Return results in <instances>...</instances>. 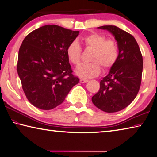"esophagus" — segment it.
Masks as SVG:
<instances>
[{"label": "esophagus", "mask_w": 157, "mask_h": 157, "mask_svg": "<svg viewBox=\"0 0 157 157\" xmlns=\"http://www.w3.org/2000/svg\"><path fill=\"white\" fill-rule=\"evenodd\" d=\"M79 82H80V83H86V82H88V79H79Z\"/></svg>", "instance_id": "esophagus-1"}]
</instances>
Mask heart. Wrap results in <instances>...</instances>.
Returning <instances> with one entry per match:
<instances>
[{
    "label": "heart",
    "instance_id": "obj_1",
    "mask_svg": "<svg viewBox=\"0 0 157 157\" xmlns=\"http://www.w3.org/2000/svg\"><path fill=\"white\" fill-rule=\"evenodd\" d=\"M80 41L88 49H93L90 63L82 64L77 68L75 73L82 78H90L98 75L101 67L108 69L115 64L118 58V47L113 39H106L102 34L93 33L82 37ZM82 48L77 41H73L67 49V55L71 63L78 65L81 61Z\"/></svg>",
    "mask_w": 157,
    "mask_h": 157
}]
</instances>
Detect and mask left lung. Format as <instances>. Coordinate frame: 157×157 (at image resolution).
<instances>
[{
    "label": "left lung",
    "mask_w": 157,
    "mask_h": 157,
    "mask_svg": "<svg viewBox=\"0 0 157 157\" xmlns=\"http://www.w3.org/2000/svg\"><path fill=\"white\" fill-rule=\"evenodd\" d=\"M98 28L108 31L115 37L119 54L108 75L101 80L100 88L93 96L92 101L104 112H118L130 104L137 95L141 82L143 58L131 34L113 25Z\"/></svg>",
    "instance_id": "left-lung-1"
}]
</instances>
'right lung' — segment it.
<instances>
[{"mask_svg":"<svg viewBox=\"0 0 157 157\" xmlns=\"http://www.w3.org/2000/svg\"><path fill=\"white\" fill-rule=\"evenodd\" d=\"M78 35V31L48 25L31 31L23 40L17 71L25 95L35 107L53 109L79 83L67 55V47Z\"/></svg>","mask_w":157,"mask_h":157,"instance_id":"right-lung-1","label":"right lung"}]
</instances>
